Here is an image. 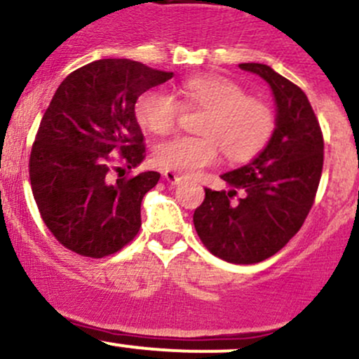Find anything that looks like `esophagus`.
<instances>
[{"mask_svg": "<svg viewBox=\"0 0 359 359\" xmlns=\"http://www.w3.org/2000/svg\"><path fill=\"white\" fill-rule=\"evenodd\" d=\"M164 178H166L168 183H171V184H178L181 181V176L178 175V172L171 171V169H166V171H164Z\"/></svg>", "mask_w": 359, "mask_h": 359, "instance_id": "esophagus-1", "label": "esophagus"}]
</instances>
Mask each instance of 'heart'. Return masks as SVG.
<instances>
[{
    "label": "heart",
    "mask_w": 359,
    "mask_h": 359,
    "mask_svg": "<svg viewBox=\"0 0 359 359\" xmlns=\"http://www.w3.org/2000/svg\"><path fill=\"white\" fill-rule=\"evenodd\" d=\"M178 102L168 93L149 90L139 96L135 115L140 126L156 135H166L176 127L181 107L205 111L198 132L201 137H175L154 149L159 166L195 175L212 166L219 149L231 163H244L261 151L273 128V111L268 103L245 90L231 78L200 74L176 88Z\"/></svg>",
    "instance_id": "b5f03b06"
}]
</instances>
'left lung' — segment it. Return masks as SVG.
<instances>
[{"mask_svg":"<svg viewBox=\"0 0 359 359\" xmlns=\"http://www.w3.org/2000/svg\"><path fill=\"white\" fill-rule=\"evenodd\" d=\"M271 86L276 128L248 166L225 172L231 190L205 188L193 224L213 256L255 264L276 255L307 219L324 166V137L307 95L266 64L244 62ZM237 192L239 199H233Z\"/></svg>","mask_w":359,"mask_h":359,"instance_id":"8db88e82","label":"left lung"}]
</instances>
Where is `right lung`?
Instances as JSON below:
<instances>
[{"instance_id":"1","label":"right lung","mask_w":359,"mask_h":359,"mask_svg":"<svg viewBox=\"0 0 359 359\" xmlns=\"http://www.w3.org/2000/svg\"><path fill=\"white\" fill-rule=\"evenodd\" d=\"M171 78L137 60L100 59L72 71L52 96L28 172L43 224L69 251L98 259L139 232L140 203L161 175L123 176L146 156L135 103Z\"/></svg>"}]
</instances>
